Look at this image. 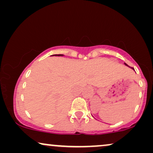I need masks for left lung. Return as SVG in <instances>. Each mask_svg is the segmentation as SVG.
Returning a JSON list of instances; mask_svg holds the SVG:
<instances>
[{"label":"left lung","mask_w":153,"mask_h":153,"mask_svg":"<svg viewBox=\"0 0 153 153\" xmlns=\"http://www.w3.org/2000/svg\"><path fill=\"white\" fill-rule=\"evenodd\" d=\"M125 65H126V66H127V67H129V66H128V65H127V64H126V63H125Z\"/></svg>","instance_id":"1"}]
</instances>
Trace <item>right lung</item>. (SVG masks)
I'll return each mask as SVG.
<instances>
[{
  "label": "right lung",
  "instance_id": "add662e5",
  "mask_svg": "<svg viewBox=\"0 0 153 153\" xmlns=\"http://www.w3.org/2000/svg\"><path fill=\"white\" fill-rule=\"evenodd\" d=\"M53 56H63L64 55H62V54H58V55H57V54H56V55H53Z\"/></svg>",
  "mask_w": 153,
  "mask_h": 153
}]
</instances>
